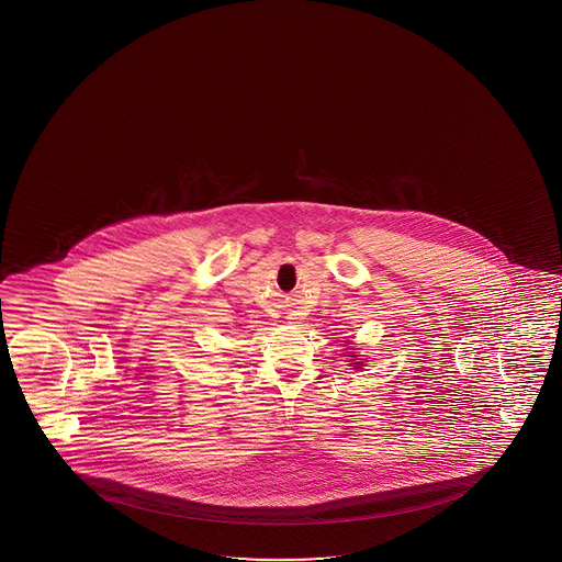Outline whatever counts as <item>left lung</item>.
<instances>
[{
    "label": "left lung",
    "mask_w": 562,
    "mask_h": 562,
    "mask_svg": "<svg viewBox=\"0 0 562 562\" xmlns=\"http://www.w3.org/2000/svg\"><path fill=\"white\" fill-rule=\"evenodd\" d=\"M353 364H357V362H353Z\"/></svg>",
    "instance_id": "obj_1"
}]
</instances>
